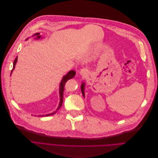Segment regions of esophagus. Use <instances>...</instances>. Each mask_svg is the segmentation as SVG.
Here are the masks:
<instances>
[{"label": "esophagus", "instance_id": "34e87169", "mask_svg": "<svg viewBox=\"0 0 158 158\" xmlns=\"http://www.w3.org/2000/svg\"><path fill=\"white\" fill-rule=\"evenodd\" d=\"M89 71L87 69H85V68L82 69H81V70L80 71V74L83 77H87V75L89 74Z\"/></svg>", "mask_w": 158, "mask_h": 158}]
</instances>
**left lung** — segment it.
I'll list each match as a JSON object with an SVG mask.
<instances>
[{"mask_svg":"<svg viewBox=\"0 0 158 158\" xmlns=\"http://www.w3.org/2000/svg\"><path fill=\"white\" fill-rule=\"evenodd\" d=\"M84 87H85V84L82 83V84L81 85V90L82 94H83L84 96Z\"/></svg>","mask_w":158,"mask_h":158,"instance_id":"left-lung-1","label":"left lung"}]
</instances>
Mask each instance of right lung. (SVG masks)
Returning <instances> with one entry per match:
<instances>
[{"label":"right lung","mask_w":158,"mask_h":158,"mask_svg":"<svg viewBox=\"0 0 158 158\" xmlns=\"http://www.w3.org/2000/svg\"><path fill=\"white\" fill-rule=\"evenodd\" d=\"M32 36H33V37H35V39H39L41 38V36H40V33H35L34 35H33ZM28 39H29V38H27L26 40H27ZM17 62V58H15V61H14V62H13V69H12L11 73H12V71H13V69H15V66ZM75 74H76V72H75L74 71H73V70H72V71H70L69 72L67 73V74H65V76L63 77V78H62V81H61V82H60V90H59V93H60V103H59V106H58V108L56 109V110L55 112H52V113H51V114H46V115H39L38 116H51V115H53V114H55L56 113V112H57V110H58L61 107L62 105V102H63L64 91V89H65V88H64L65 84V83L67 82V81H68L69 80L73 78L75 76Z\"/></svg>","instance_id":"obj_1"}]
</instances>
